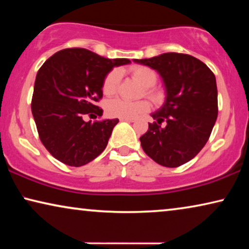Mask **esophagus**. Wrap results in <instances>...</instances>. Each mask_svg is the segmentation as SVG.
Wrapping results in <instances>:
<instances>
[{"label": "esophagus", "instance_id": "obj_1", "mask_svg": "<svg viewBox=\"0 0 249 249\" xmlns=\"http://www.w3.org/2000/svg\"><path fill=\"white\" fill-rule=\"evenodd\" d=\"M120 121H125V122H134L135 119L134 118H121Z\"/></svg>", "mask_w": 249, "mask_h": 249}]
</instances>
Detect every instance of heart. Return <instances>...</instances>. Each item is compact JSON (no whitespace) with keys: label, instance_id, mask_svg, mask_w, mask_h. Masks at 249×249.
<instances>
[{"label":"heart","instance_id":"1","mask_svg":"<svg viewBox=\"0 0 249 249\" xmlns=\"http://www.w3.org/2000/svg\"><path fill=\"white\" fill-rule=\"evenodd\" d=\"M131 76L145 87V94L152 97L153 100L158 101L161 97V93L154 86L158 80V74L153 69L145 66H135L130 68ZM119 83H120V71L118 69L111 70L107 74L103 81V93L107 96L114 95L118 90ZM105 110L110 117L113 118H136L149 110V103L147 101H136L129 102L121 100V98H114L108 101L105 105Z\"/></svg>","mask_w":249,"mask_h":249}]
</instances>
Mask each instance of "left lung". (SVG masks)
Masks as SVG:
<instances>
[{
    "label": "left lung",
    "instance_id": "8db88e82",
    "mask_svg": "<svg viewBox=\"0 0 249 249\" xmlns=\"http://www.w3.org/2000/svg\"><path fill=\"white\" fill-rule=\"evenodd\" d=\"M161 76L165 101L152 114L156 122L139 138L144 152L166 168L185 164L209 141L217 118L215 76L202 61L188 54L163 53L151 59H134ZM163 121L165 127L159 125Z\"/></svg>",
    "mask_w": 249,
    "mask_h": 249
}]
</instances>
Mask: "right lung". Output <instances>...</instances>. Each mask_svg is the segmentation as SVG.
I'll use <instances>...</instances> for the list:
<instances>
[{
    "label": "right lung",
    "mask_w": 249,
    "mask_h": 249,
    "mask_svg": "<svg viewBox=\"0 0 249 249\" xmlns=\"http://www.w3.org/2000/svg\"><path fill=\"white\" fill-rule=\"evenodd\" d=\"M128 59H107L86 49H66L53 54L38 70L32 112L40 142L56 160L81 166L107 147L118 119L84 120L103 114L96 105L103 96V81L114 67Z\"/></svg>",
    "instance_id": "right-lung-1"
}]
</instances>
